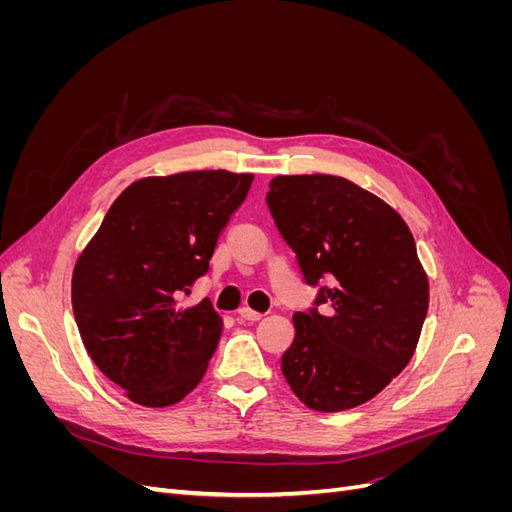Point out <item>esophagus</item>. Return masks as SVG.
I'll return each mask as SVG.
<instances>
[{
    "mask_svg": "<svg viewBox=\"0 0 512 512\" xmlns=\"http://www.w3.org/2000/svg\"><path fill=\"white\" fill-rule=\"evenodd\" d=\"M239 316H241L243 320H247V322H258V320L262 318V314L254 312V309H250V307H241V309H239Z\"/></svg>",
    "mask_w": 512,
    "mask_h": 512,
    "instance_id": "34e87169",
    "label": "esophagus"
}]
</instances>
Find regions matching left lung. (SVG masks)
Returning <instances> with one entry per match:
<instances>
[{"label":"left lung","instance_id":"1","mask_svg":"<svg viewBox=\"0 0 512 512\" xmlns=\"http://www.w3.org/2000/svg\"><path fill=\"white\" fill-rule=\"evenodd\" d=\"M267 205L297 254L314 307L297 312L282 374L307 408L342 412L376 397L416 350L429 282L401 215L333 175H282Z\"/></svg>","mask_w":512,"mask_h":512}]
</instances>
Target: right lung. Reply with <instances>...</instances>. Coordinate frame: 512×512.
<instances>
[{
	"mask_svg": "<svg viewBox=\"0 0 512 512\" xmlns=\"http://www.w3.org/2000/svg\"><path fill=\"white\" fill-rule=\"evenodd\" d=\"M252 181L228 170L134 181L76 260V327L91 361L134 404L173 406L203 380L222 318L209 299L183 309L179 297L209 271Z\"/></svg>",
	"mask_w": 512,
	"mask_h": 512,
	"instance_id": "add662e5",
	"label": "right lung"
}]
</instances>
